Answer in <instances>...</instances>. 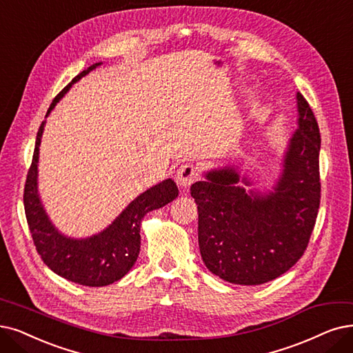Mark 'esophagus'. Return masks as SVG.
<instances>
[{
    "instance_id": "1",
    "label": "esophagus",
    "mask_w": 353,
    "mask_h": 353,
    "mask_svg": "<svg viewBox=\"0 0 353 353\" xmlns=\"http://www.w3.org/2000/svg\"><path fill=\"white\" fill-rule=\"evenodd\" d=\"M175 178H176V184H178L179 187L187 188V187H190V185L192 184V182L196 181V169H195V166L191 165V163L181 165V166L178 168Z\"/></svg>"
}]
</instances>
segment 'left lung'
Wrapping results in <instances>:
<instances>
[{"label":"left lung","instance_id":"obj_1","mask_svg":"<svg viewBox=\"0 0 353 353\" xmlns=\"http://www.w3.org/2000/svg\"><path fill=\"white\" fill-rule=\"evenodd\" d=\"M297 129L271 190L252 188L241 163H225L191 185L199 208V245L211 274L232 284L261 285L287 272L308 245L320 205V130L297 92Z\"/></svg>","mask_w":353,"mask_h":353}]
</instances>
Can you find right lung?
Listing matches in <instances>:
<instances>
[{"label":"right lung","mask_w":353,"mask_h":353,"mask_svg":"<svg viewBox=\"0 0 353 353\" xmlns=\"http://www.w3.org/2000/svg\"><path fill=\"white\" fill-rule=\"evenodd\" d=\"M103 65L98 62L82 70L56 95L46 117L69 88L91 70ZM46 120L41 121L32 166L24 187L26 219L39 255L59 276L85 287H105L128 274L140 252V224L149 211L158 210L178 196L174 179L166 178L150 187L125 207L101 232L88 237H70L52 223L39 194V153Z\"/></svg>","instance_id":"obj_1"}]
</instances>
